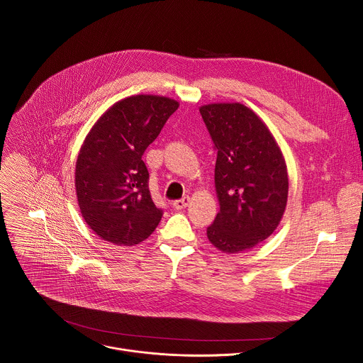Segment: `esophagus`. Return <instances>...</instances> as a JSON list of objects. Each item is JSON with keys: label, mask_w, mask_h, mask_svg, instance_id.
I'll return each mask as SVG.
<instances>
[{"label": "esophagus", "mask_w": 363, "mask_h": 363, "mask_svg": "<svg viewBox=\"0 0 363 363\" xmlns=\"http://www.w3.org/2000/svg\"><path fill=\"white\" fill-rule=\"evenodd\" d=\"M189 201H191V198L186 195V196H184V198H181V199H177V201H174V208L175 210H182V208H185V206L189 203Z\"/></svg>", "instance_id": "esophagus-1"}]
</instances>
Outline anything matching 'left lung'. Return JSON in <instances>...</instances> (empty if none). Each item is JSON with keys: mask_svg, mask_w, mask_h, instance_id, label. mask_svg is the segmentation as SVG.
Returning a JSON list of instances; mask_svg holds the SVG:
<instances>
[{"mask_svg": "<svg viewBox=\"0 0 363 363\" xmlns=\"http://www.w3.org/2000/svg\"><path fill=\"white\" fill-rule=\"evenodd\" d=\"M214 147L220 213L206 237L223 252L250 250L269 238L286 210L289 178L283 153L264 122L241 103L199 108Z\"/></svg>", "mask_w": 363, "mask_h": 363, "instance_id": "1", "label": "left lung"}]
</instances>
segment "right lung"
I'll use <instances>...</instances> for the list:
<instances>
[{"label":"right lung","mask_w":363,"mask_h":363,"mask_svg":"<svg viewBox=\"0 0 363 363\" xmlns=\"http://www.w3.org/2000/svg\"><path fill=\"white\" fill-rule=\"evenodd\" d=\"M178 106L164 96H130L103 113L86 136L74 185L82 217L101 240L135 245L158 227L164 211L152 201L142 155Z\"/></svg>","instance_id":"add662e5"}]
</instances>
